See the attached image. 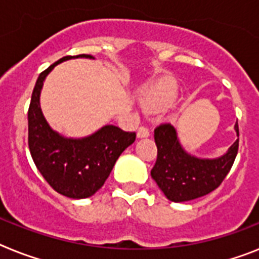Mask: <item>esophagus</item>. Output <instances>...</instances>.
Listing matches in <instances>:
<instances>
[{
    "label": "esophagus",
    "instance_id": "34e87169",
    "mask_svg": "<svg viewBox=\"0 0 259 259\" xmlns=\"http://www.w3.org/2000/svg\"><path fill=\"white\" fill-rule=\"evenodd\" d=\"M149 135H150V132H149V130H148V128H146V127H140V128H139V130H137V137H139V139H144V137H149Z\"/></svg>",
    "mask_w": 259,
    "mask_h": 259
}]
</instances>
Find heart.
Segmentation results:
<instances>
[{
	"mask_svg": "<svg viewBox=\"0 0 259 259\" xmlns=\"http://www.w3.org/2000/svg\"><path fill=\"white\" fill-rule=\"evenodd\" d=\"M178 92V81L171 76H164L141 91L140 102L149 111H162L172 105Z\"/></svg>",
	"mask_w": 259,
	"mask_h": 259,
	"instance_id": "heart-1",
	"label": "heart"
}]
</instances>
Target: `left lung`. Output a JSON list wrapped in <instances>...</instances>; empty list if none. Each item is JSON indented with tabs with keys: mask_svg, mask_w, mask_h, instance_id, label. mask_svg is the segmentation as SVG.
Segmentation results:
<instances>
[{
	"mask_svg": "<svg viewBox=\"0 0 259 259\" xmlns=\"http://www.w3.org/2000/svg\"><path fill=\"white\" fill-rule=\"evenodd\" d=\"M239 136V125L235 124ZM157 161L150 175L164 196L172 202H184L206 196L217 189L230 172L239 150L237 139L222 157L198 158L180 145L171 123H162L154 130Z\"/></svg>",
	"mask_w": 259,
	"mask_h": 259,
	"instance_id": "1",
	"label": "left lung"
}]
</instances>
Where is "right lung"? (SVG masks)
<instances>
[{
    "instance_id": "add662e5",
    "label": "right lung",
    "mask_w": 259,
    "mask_h": 259,
    "mask_svg": "<svg viewBox=\"0 0 259 259\" xmlns=\"http://www.w3.org/2000/svg\"><path fill=\"white\" fill-rule=\"evenodd\" d=\"M71 58L93 57H63L38 75L28 109V146L37 170L50 187L66 197L80 200L93 196L105 184L116 159L134 143L136 134L111 124L81 139L53 131L41 111L40 93L50 71Z\"/></svg>"
}]
</instances>
